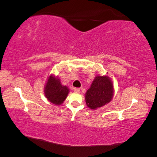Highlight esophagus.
I'll return each instance as SVG.
<instances>
[{
	"mask_svg": "<svg viewBox=\"0 0 157 157\" xmlns=\"http://www.w3.org/2000/svg\"><path fill=\"white\" fill-rule=\"evenodd\" d=\"M73 90H74V92H75L79 93V92H80V88H75L73 89Z\"/></svg>",
	"mask_w": 157,
	"mask_h": 157,
	"instance_id": "obj_1",
	"label": "esophagus"
}]
</instances>
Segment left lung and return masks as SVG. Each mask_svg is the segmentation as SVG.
Wrapping results in <instances>:
<instances>
[{
    "label": "left lung",
    "mask_w": 157,
    "mask_h": 157,
    "mask_svg": "<svg viewBox=\"0 0 157 157\" xmlns=\"http://www.w3.org/2000/svg\"><path fill=\"white\" fill-rule=\"evenodd\" d=\"M113 96V84L107 76H97L86 93V103L91 109L101 107L110 102Z\"/></svg>",
    "instance_id": "obj_1"
}]
</instances>
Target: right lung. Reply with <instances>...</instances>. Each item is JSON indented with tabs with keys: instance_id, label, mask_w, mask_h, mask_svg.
<instances>
[{
	"instance_id": "1",
	"label": "right lung",
	"mask_w": 157,
	"mask_h": 157,
	"mask_svg": "<svg viewBox=\"0 0 157 157\" xmlns=\"http://www.w3.org/2000/svg\"><path fill=\"white\" fill-rule=\"evenodd\" d=\"M68 93V88L61 85L58 78L53 76L49 77L44 88V94L51 103L61 105L67 98Z\"/></svg>"
}]
</instances>
